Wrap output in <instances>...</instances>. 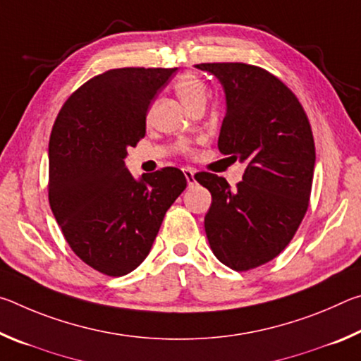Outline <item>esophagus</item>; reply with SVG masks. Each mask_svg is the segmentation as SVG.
Wrapping results in <instances>:
<instances>
[{"label": "esophagus", "instance_id": "obj_1", "mask_svg": "<svg viewBox=\"0 0 361 361\" xmlns=\"http://www.w3.org/2000/svg\"><path fill=\"white\" fill-rule=\"evenodd\" d=\"M183 173H185V176H186V181H188V185L189 186H192L194 183H195V170H192V169H183Z\"/></svg>", "mask_w": 361, "mask_h": 361}]
</instances>
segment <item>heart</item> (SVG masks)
I'll use <instances>...</instances> for the list:
<instances>
[{
    "instance_id": "heart-1",
    "label": "heart",
    "mask_w": 361,
    "mask_h": 361,
    "mask_svg": "<svg viewBox=\"0 0 361 361\" xmlns=\"http://www.w3.org/2000/svg\"><path fill=\"white\" fill-rule=\"evenodd\" d=\"M173 87L176 95L188 108H192L197 103H205L207 95H209L205 82L194 73H183L181 76L176 78Z\"/></svg>"
}]
</instances>
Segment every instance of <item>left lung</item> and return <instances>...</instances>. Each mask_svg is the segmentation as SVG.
<instances>
[{"mask_svg": "<svg viewBox=\"0 0 361 361\" xmlns=\"http://www.w3.org/2000/svg\"><path fill=\"white\" fill-rule=\"evenodd\" d=\"M221 82L226 116L218 148L247 164L235 189L223 176L195 175L212 192L205 234L216 258L248 271L288 245L307 212L315 145L296 95L271 73L247 63H200Z\"/></svg>", "mask_w": 361, "mask_h": 361, "instance_id": "8db88e82", "label": "left lung"}]
</instances>
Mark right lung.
Instances as JSON below:
<instances>
[{"label":"right lung","mask_w":361,"mask_h":361,"mask_svg":"<svg viewBox=\"0 0 361 361\" xmlns=\"http://www.w3.org/2000/svg\"><path fill=\"white\" fill-rule=\"evenodd\" d=\"M176 68H116L84 82L54 122L49 204L65 240L105 276L132 272L148 256L162 219L185 191L181 170L135 180L127 148L146 133V113Z\"/></svg>","instance_id":"right-lung-1"}]
</instances>
